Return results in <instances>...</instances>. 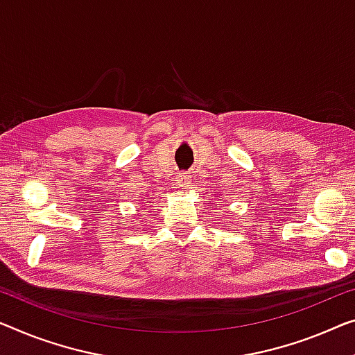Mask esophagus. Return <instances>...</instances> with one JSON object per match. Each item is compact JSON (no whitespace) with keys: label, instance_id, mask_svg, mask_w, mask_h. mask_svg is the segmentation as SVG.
Returning <instances> with one entry per match:
<instances>
[{"label":"esophagus","instance_id":"obj_1","mask_svg":"<svg viewBox=\"0 0 355 355\" xmlns=\"http://www.w3.org/2000/svg\"><path fill=\"white\" fill-rule=\"evenodd\" d=\"M189 183H191V175H188V173H180L178 178H177V184L178 188H188Z\"/></svg>","mask_w":355,"mask_h":355}]
</instances>
